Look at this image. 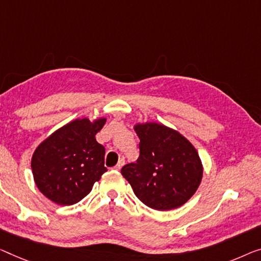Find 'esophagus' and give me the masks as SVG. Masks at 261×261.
<instances>
[{
	"label": "esophagus",
	"instance_id": "esophagus-1",
	"mask_svg": "<svg viewBox=\"0 0 261 261\" xmlns=\"http://www.w3.org/2000/svg\"><path fill=\"white\" fill-rule=\"evenodd\" d=\"M124 164H125V158H124V157H122V158H120L119 159V161H118V163H117V164H116V166H115V169L116 170H120V169H122L123 168V165Z\"/></svg>",
	"mask_w": 261,
	"mask_h": 261
}]
</instances>
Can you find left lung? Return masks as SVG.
Segmentation results:
<instances>
[{
	"mask_svg": "<svg viewBox=\"0 0 261 261\" xmlns=\"http://www.w3.org/2000/svg\"><path fill=\"white\" fill-rule=\"evenodd\" d=\"M139 157L120 172L142 203L158 211L185 204L197 191L203 166L197 150L188 139L157 123L138 124Z\"/></svg>",
	"mask_w": 261,
	"mask_h": 261,
	"instance_id": "obj_1",
	"label": "left lung"
}]
</instances>
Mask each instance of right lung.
I'll return each instance as SVG.
<instances>
[{"mask_svg": "<svg viewBox=\"0 0 261 261\" xmlns=\"http://www.w3.org/2000/svg\"><path fill=\"white\" fill-rule=\"evenodd\" d=\"M106 118H87L67 124L41 143L33 154L31 169L37 188L58 205L79 203L106 172V149L95 136Z\"/></svg>", "mask_w": 261, "mask_h": 261, "instance_id": "1", "label": "right lung"}]
</instances>
